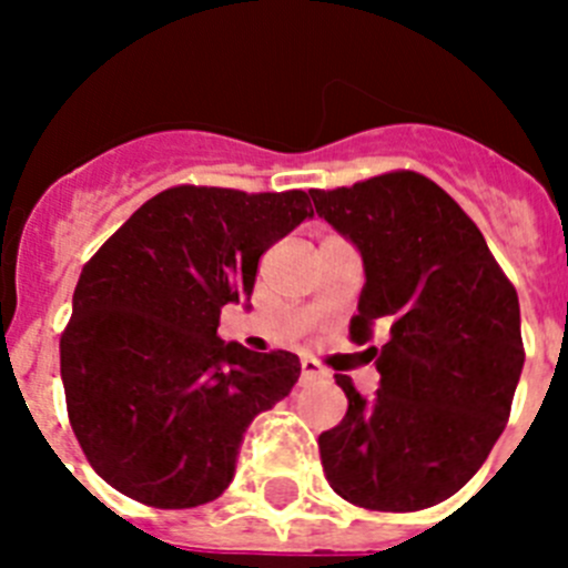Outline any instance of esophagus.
<instances>
[{"label": "esophagus", "instance_id": "34e87169", "mask_svg": "<svg viewBox=\"0 0 568 568\" xmlns=\"http://www.w3.org/2000/svg\"><path fill=\"white\" fill-rule=\"evenodd\" d=\"M316 378H325V369H322L314 358H302V375H300L302 384H308V381H316Z\"/></svg>", "mask_w": 568, "mask_h": 568}]
</instances>
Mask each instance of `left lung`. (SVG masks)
Listing matches in <instances>:
<instances>
[{
  "label": "left lung",
  "mask_w": 568,
  "mask_h": 568,
  "mask_svg": "<svg viewBox=\"0 0 568 568\" xmlns=\"http://www.w3.org/2000/svg\"><path fill=\"white\" fill-rule=\"evenodd\" d=\"M320 219L362 252L349 338L369 342L381 389L347 375V415L320 434L322 468L344 501L415 513L459 490L496 445L524 367L518 294L479 226L432 179L392 171L311 190Z\"/></svg>",
  "instance_id": "8db88e82"
}]
</instances>
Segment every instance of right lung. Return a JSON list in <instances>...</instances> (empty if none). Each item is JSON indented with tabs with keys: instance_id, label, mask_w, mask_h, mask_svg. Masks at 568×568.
Here are the masks:
<instances>
[{
	"instance_id": "right-lung-1",
	"label": "right lung",
	"mask_w": 568,
	"mask_h": 568,
	"mask_svg": "<svg viewBox=\"0 0 568 568\" xmlns=\"http://www.w3.org/2000/svg\"><path fill=\"white\" fill-rule=\"evenodd\" d=\"M302 190H162L83 266L61 333L72 432L100 479L129 499L184 510L219 499L248 423L300 378L285 349L219 336L248 300L260 254L311 219Z\"/></svg>"
}]
</instances>
